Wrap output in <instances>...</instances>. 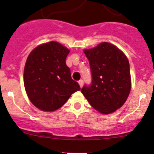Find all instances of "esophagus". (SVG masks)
<instances>
[{"mask_svg": "<svg viewBox=\"0 0 154 154\" xmlns=\"http://www.w3.org/2000/svg\"><path fill=\"white\" fill-rule=\"evenodd\" d=\"M78 82H79V85H80V87H81V88L83 86V80L80 79L79 81Z\"/></svg>", "mask_w": 154, "mask_h": 154, "instance_id": "obj_1", "label": "esophagus"}]
</instances>
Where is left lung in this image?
Returning <instances> with one entry per match:
<instances>
[{
	"mask_svg": "<svg viewBox=\"0 0 154 154\" xmlns=\"http://www.w3.org/2000/svg\"><path fill=\"white\" fill-rule=\"evenodd\" d=\"M84 53L90 65L92 83L84 85L82 93L99 112L112 113L124 104L131 89L129 61L123 51L108 42L85 49Z\"/></svg>",
	"mask_w": 154,
	"mask_h": 154,
	"instance_id": "8db88e82",
	"label": "left lung"
}]
</instances>
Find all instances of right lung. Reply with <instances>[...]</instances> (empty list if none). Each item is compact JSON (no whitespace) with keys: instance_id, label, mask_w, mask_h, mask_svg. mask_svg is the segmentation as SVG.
Segmentation results:
<instances>
[{"instance_id":"right-lung-1","label":"right lung","mask_w":154,"mask_h":154,"mask_svg":"<svg viewBox=\"0 0 154 154\" xmlns=\"http://www.w3.org/2000/svg\"><path fill=\"white\" fill-rule=\"evenodd\" d=\"M69 50L50 42L31 51L24 71V84L30 101L39 109L52 112L62 107L71 95L80 90L65 63Z\"/></svg>"}]
</instances>
